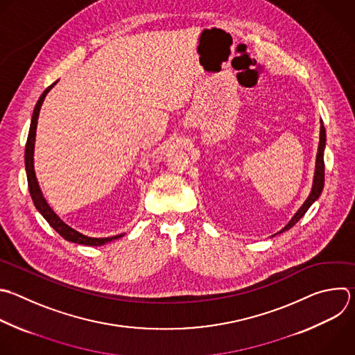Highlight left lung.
I'll return each instance as SVG.
<instances>
[{
    "mask_svg": "<svg viewBox=\"0 0 355 355\" xmlns=\"http://www.w3.org/2000/svg\"><path fill=\"white\" fill-rule=\"evenodd\" d=\"M324 144H326V131L324 127L320 125V141H319V148H318V155H316V170H315V178H313V187L312 191L308 196V199L304 202V205L300 207V210L295 213V216L290 220V223L280 231H287L290 230L305 213L306 210L311 207V205L319 198V195L322 193L323 185H324V162H323V150H324Z\"/></svg>",
    "mask_w": 355,
    "mask_h": 355,
    "instance_id": "left-lung-1",
    "label": "left lung"
}]
</instances>
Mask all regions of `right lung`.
I'll return each instance as SVG.
<instances>
[{
    "label": "right lung",
    "instance_id": "obj_1",
    "mask_svg": "<svg viewBox=\"0 0 355 355\" xmlns=\"http://www.w3.org/2000/svg\"><path fill=\"white\" fill-rule=\"evenodd\" d=\"M55 85L51 83L39 97L35 110H33V115H32V123H31V128H29V135H28V141H26V148H25V166H26V175H28V185H29V192L31 196L33 199V203L36 206V209L42 213V216L47 220V223L61 235V237L67 241L71 243H76V244H82V245H90V247H98V245H104L112 240H116L123 237L124 234L115 235V237H108V239H92V237H86V235L75 231L73 228H71L69 225H67L53 210L51 207L47 205L46 199L42 195V191L39 188L37 180H36V174H35V167H33V149H35V138H36V125H37V118H39V111L42 107V103L46 97V94L49 93V90Z\"/></svg>",
    "mask_w": 355,
    "mask_h": 355
}]
</instances>
